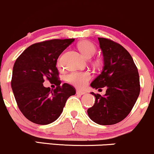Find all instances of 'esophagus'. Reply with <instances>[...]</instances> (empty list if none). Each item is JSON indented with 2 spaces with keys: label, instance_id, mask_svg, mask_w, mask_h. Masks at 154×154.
Here are the masks:
<instances>
[{
  "label": "esophagus",
  "instance_id": "34e87169",
  "mask_svg": "<svg viewBox=\"0 0 154 154\" xmlns=\"http://www.w3.org/2000/svg\"><path fill=\"white\" fill-rule=\"evenodd\" d=\"M76 93L78 94H81V95H83V94H86L85 91H81V90H77Z\"/></svg>",
  "mask_w": 154,
  "mask_h": 154
}]
</instances>
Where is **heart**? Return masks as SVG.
<instances>
[{"label":"heart","instance_id":"b5f03b06","mask_svg":"<svg viewBox=\"0 0 154 154\" xmlns=\"http://www.w3.org/2000/svg\"><path fill=\"white\" fill-rule=\"evenodd\" d=\"M78 49L80 52L86 58L89 59L93 56L96 52V46L94 44L89 41H82L78 44ZM60 64L59 60L58 65ZM91 74L88 71L84 72H73L68 75L67 81L72 84L76 87L83 88L84 87L91 79Z\"/></svg>","mask_w":154,"mask_h":154}]
</instances>
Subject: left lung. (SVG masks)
Listing matches in <instances>:
<instances>
[{
    "instance_id": "obj_1",
    "label": "left lung",
    "mask_w": 154,
    "mask_h": 154,
    "mask_svg": "<svg viewBox=\"0 0 154 154\" xmlns=\"http://www.w3.org/2000/svg\"><path fill=\"white\" fill-rule=\"evenodd\" d=\"M98 40L104 66L90 85L98 90L105 86L107 90L103 96L91 92L95 103L87 113L97 124L112 125L125 119L134 107L140 91V78L132 56L123 46L104 38Z\"/></svg>"
}]
</instances>
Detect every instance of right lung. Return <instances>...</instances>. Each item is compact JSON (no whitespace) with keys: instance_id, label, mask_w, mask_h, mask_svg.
<instances>
[{"instance_id":"right-lung-1","label":"right lung","mask_w":154,"mask_h":154,"mask_svg":"<svg viewBox=\"0 0 154 154\" xmlns=\"http://www.w3.org/2000/svg\"><path fill=\"white\" fill-rule=\"evenodd\" d=\"M53 39L32 44L17 59L12 72L11 88L22 114L30 122L46 125L61 115L69 97L75 94L68 84L60 86L56 65L61 53L74 41ZM46 78L58 86L54 91L43 86Z\"/></svg>"}]
</instances>
